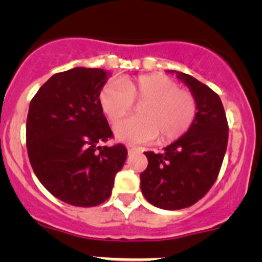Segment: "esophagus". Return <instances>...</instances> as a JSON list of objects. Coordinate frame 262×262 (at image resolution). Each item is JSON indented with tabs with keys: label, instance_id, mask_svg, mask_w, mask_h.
Segmentation results:
<instances>
[{
	"label": "esophagus",
	"instance_id": "esophagus-1",
	"mask_svg": "<svg viewBox=\"0 0 262 262\" xmlns=\"http://www.w3.org/2000/svg\"><path fill=\"white\" fill-rule=\"evenodd\" d=\"M126 149H128L129 153H133V152H137V150H139L141 148H138L136 146H132V144H128V146H126Z\"/></svg>",
	"mask_w": 262,
	"mask_h": 262
}]
</instances>
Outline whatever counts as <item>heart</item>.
Returning a JSON list of instances; mask_svg holds the SVG:
<instances>
[{
    "label": "heart",
    "instance_id": "1",
    "mask_svg": "<svg viewBox=\"0 0 262 262\" xmlns=\"http://www.w3.org/2000/svg\"><path fill=\"white\" fill-rule=\"evenodd\" d=\"M99 100L112 123L128 115L133 102H142L138 107L141 116L115 125V137L126 143H146L157 134L162 143L176 141L190 130L198 115L195 95L161 73L107 82L100 91Z\"/></svg>",
    "mask_w": 262,
    "mask_h": 262
}]
</instances>
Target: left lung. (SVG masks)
I'll use <instances>...</instances> for the list:
<instances>
[{
	"label": "left lung",
	"instance_id": "obj_1",
	"mask_svg": "<svg viewBox=\"0 0 262 262\" xmlns=\"http://www.w3.org/2000/svg\"><path fill=\"white\" fill-rule=\"evenodd\" d=\"M198 100V115L186 134L162 153L146 152L141 173L144 198L161 209L178 210L199 202L215 182L228 143V121L221 97L192 76L178 72Z\"/></svg>",
	"mask_w": 262,
	"mask_h": 262
}]
</instances>
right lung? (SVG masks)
<instances>
[{
  "instance_id": "right-lung-1",
  "label": "right lung",
  "mask_w": 262,
  "mask_h": 262,
  "mask_svg": "<svg viewBox=\"0 0 262 262\" xmlns=\"http://www.w3.org/2000/svg\"><path fill=\"white\" fill-rule=\"evenodd\" d=\"M106 72L77 67L55 73L31 99L26 148L31 167L57 199L75 207H96L112 195L116 172L128 156L114 138L100 105Z\"/></svg>"
}]
</instances>
